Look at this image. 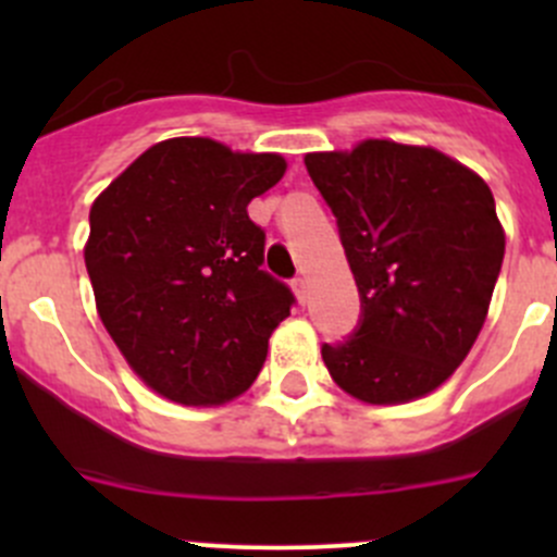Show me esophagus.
I'll return each instance as SVG.
<instances>
[{"label": "esophagus", "mask_w": 557, "mask_h": 557, "mask_svg": "<svg viewBox=\"0 0 557 557\" xmlns=\"http://www.w3.org/2000/svg\"><path fill=\"white\" fill-rule=\"evenodd\" d=\"M290 288H294L296 299H299L301 305H307V280L305 277H296L294 283H290Z\"/></svg>", "instance_id": "34e87169"}]
</instances>
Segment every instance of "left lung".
Wrapping results in <instances>:
<instances>
[{"instance_id":"left-lung-1","label":"left lung","mask_w":557,"mask_h":557,"mask_svg":"<svg viewBox=\"0 0 557 557\" xmlns=\"http://www.w3.org/2000/svg\"><path fill=\"white\" fill-rule=\"evenodd\" d=\"M336 215L361 294L356 336L323 345L331 380L363 404H407L453 377L485 325L504 226L485 180L429 145L363 139L305 156Z\"/></svg>"}]
</instances>
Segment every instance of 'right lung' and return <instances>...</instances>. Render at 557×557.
<instances>
[{
	"instance_id": "right-lung-1",
	"label": "right lung",
	"mask_w": 557,
	"mask_h": 557,
	"mask_svg": "<svg viewBox=\"0 0 557 557\" xmlns=\"http://www.w3.org/2000/svg\"><path fill=\"white\" fill-rule=\"evenodd\" d=\"M280 153L174 137L134 159L91 205L83 247L97 312L132 372L185 407L243 396L290 314L261 269L247 205L280 183Z\"/></svg>"
}]
</instances>
